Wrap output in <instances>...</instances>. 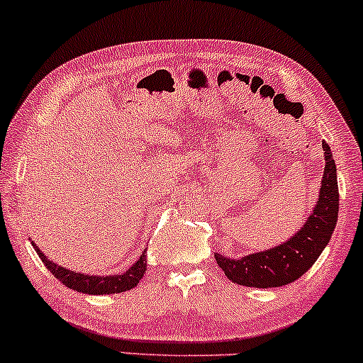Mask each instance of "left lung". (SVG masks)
Masks as SVG:
<instances>
[{
  "label": "left lung",
  "instance_id": "8db88e82",
  "mask_svg": "<svg viewBox=\"0 0 363 363\" xmlns=\"http://www.w3.org/2000/svg\"><path fill=\"white\" fill-rule=\"evenodd\" d=\"M325 169L318 201L306 218L303 228L298 229L290 240L281 245L242 256L240 259L214 253L219 268L233 283L255 288H277L296 281L318 259L333 235L338 218V182L337 166L327 142Z\"/></svg>",
  "mask_w": 363,
  "mask_h": 363
}]
</instances>
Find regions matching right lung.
Returning <instances> with one entry per match:
<instances>
[{"mask_svg": "<svg viewBox=\"0 0 363 363\" xmlns=\"http://www.w3.org/2000/svg\"><path fill=\"white\" fill-rule=\"evenodd\" d=\"M35 247V251L38 253L40 259L43 261V264L52 272V274L58 281H62L65 286L72 288V290L79 293H86V295H112V293H122L128 291L132 288L137 286L140 281V278L144 277L145 269H147V250L142 253L139 259L135 261L125 273L121 274H108V277H99V274H85V273H77L70 272V269L63 268L62 264L53 263L50 261L38 250V246L35 242H31Z\"/></svg>", "mask_w": 363, "mask_h": 363, "instance_id": "add662e5", "label": "right lung"}]
</instances>
